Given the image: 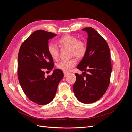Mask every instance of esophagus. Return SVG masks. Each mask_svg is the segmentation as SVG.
<instances>
[{"instance_id":"34e87169","label":"esophagus","mask_w":132,"mask_h":132,"mask_svg":"<svg viewBox=\"0 0 132 132\" xmlns=\"http://www.w3.org/2000/svg\"><path fill=\"white\" fill-rule=\"evenodd\" d=\"M68 74V72H65V71H64V77H65Z\"/></svg>"}]
</instances>
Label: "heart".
Returning <instances> with one entry per match:
<instances>
[{
  "mask_svg": "<svg viewBox=\"0 0 132 132\" xmlns=\"http://www.w3.org/2000/svg\"><path fill=\"white\" fill-rule=\"evenodd\" d=\"M58 44L60 47H69L71 55H75L78 58H82L86 52L85 43L81 40H78L77 37L72 35H67L59 38ZM48 52L53 59H57L59 54V47L57 44L51 42L47 47ZM77 60L73 58L68 60H62L57 64V68L63 71L68 72L75 66Z\"/></svg>",
  "mask_w": 132,
  "mask_h": 132,
  "instance_id": "heart-1",
  "label": "heart"
}]
</instances>
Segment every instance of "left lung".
<instances>
[{"instance_id":"left-lung-1","label":"left lung","mask_w":132,"mask_h":132,"mask_svg":"<svg viewBox=\"0 0 132 132\" xmlns=\"http://www.w3.org/2000/svg\"><path fill=\"white\" fill-rule=\"evenodd\" d=\"M82 30L88 35L87 50L77 68L84 72L82 75L75 73L77 79L73 88L78 100L87 104L97 101L106 93L112 66L110 51L105 39L91 27ZM86 71L88 73L86 74Z\"/></svg>"}]
</instances>
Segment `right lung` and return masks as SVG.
<instances>
[{
  "instance_id": "right-lung-1",
  "label": "right lung",
  "mask_w": 132,
  "mask_h": 132,
  "mask_svg": "<svg viewBox=\"0 0 132 132\" xmlns=\"http://www.w3.org/2000/svg\"><path fill=\"white\" fill-rule=\"evenodd\" d=\"M57 35L42 30H37L23 42L18 54V79L22 89L31 101L39 105L51 102L57 93L58 84L64 74L54 69L47 78L44 70L54 67L47 47L50 39Z\"/></svg>"
}]
</instances>
